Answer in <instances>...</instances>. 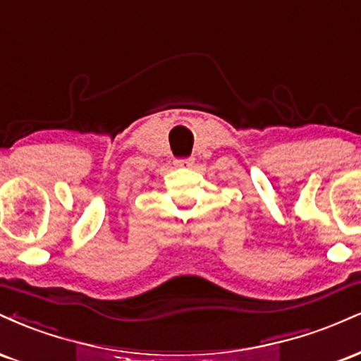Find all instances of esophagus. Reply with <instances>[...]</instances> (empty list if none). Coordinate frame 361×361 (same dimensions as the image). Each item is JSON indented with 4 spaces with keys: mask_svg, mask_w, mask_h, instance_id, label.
I'll return each mask as SVG.
<instances>
[{
    "mask_svg": "<svg viewBox=\"0 0 361 361\" xmlns=\"http://www.w3.org/2000/svg\"><path fill=\"white\" fill-rule=\"evenodd\" d=\"M173 164H176V167H192L194 159H177Z\"/></svg>",
    "mask_w": 361,
    "mask_h": 361,
    "instance_id": "obj_1",
    "label": "esophagus"
}]
</instances>
